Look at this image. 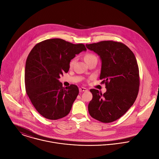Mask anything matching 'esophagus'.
I'll return each instance as SVG.
<instances>
[{"mask_svg":"<svg viewBox=\"0 0 159 159\" xmlns=\"http://www.w3.org/2000/svg\"><path fill=\"white\" fill-rule=\"evenodd\" d=\"M79 91L80 92H83V91H87L88 89L86 88H79Z\"/></svg>","mask_w":159,"mask_h":159,"instance_id":"esophagus-1","label":"esophagus"}]
</instances>
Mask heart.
<instances>
[{"mask_svg":"<svg viewBox=\"0 0 159 159\" xmlns=\"http://www.w3.org/2000/svg\"><path fill=\"white\" fill-rule=\"evenodd\" d=\"M93 58H97V57H96V56H95L93 55V54H86L84 56V57L85 61H88V60L91 59H93ZM73 61H72L71 62V65L73 64Z\"/></svg>","mask_w":159,"mask_h":159,"instance_id":"obj_1","label":"heart"}]
</instances>
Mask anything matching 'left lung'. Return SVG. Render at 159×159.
<instances>
[{"instance_id":"left-lung-1","label":"left lung","mask_w":159,"mask_h":159,"mask_svg":"<svg viewBox=\"0 0 159 159\" xmlns=\"http://www.w3.org/2000/svg\"><path fill=\"white\" fill-rule=\"evenodd\" d=\"M86 46L100 57V79L107 88L104 94L90 89L93 98L88 105L89 113L103 123L114 121L129 110L137 97L140 80L136 57L121 43L104 41Z\"/></svg>"}]
</instances>
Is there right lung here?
Here are the masks:
<instances>
[{
  "label": "right lung",
  "instance_id": "1",
  "mask_svg": "<svg viewBox=\"0 0 159 159\" xmlns=\"http://www.w3.org/2000/svg\"><path fill=\"white\" fill-rule=\"evenodd\" d=\"M86 51L83 44L56 38L37 44L29 54L25 67V90L31 103L44 118L57 120L71 111L78 88L71 84L65 88L59 79L69 71L71 60Z\"/></svg>",
  "mask_w": 159,
  "mask_h": 159
}]
</instances>
